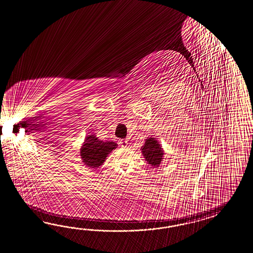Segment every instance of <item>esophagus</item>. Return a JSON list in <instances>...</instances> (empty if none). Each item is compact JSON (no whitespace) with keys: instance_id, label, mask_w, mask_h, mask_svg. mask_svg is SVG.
Wrapping results in <instances>:
<instances>
[{"instance_id":"34e87169","label":"esophagus","mask_w":253,"mask_h":253,"mask_svg":"<svg viewBox=\"0 0 253 253\" xmlns=\"http://www.w3.org/2000/svg\"><path fill=\"white\" fill-rule=\"evenodd\" d=\"M120 145L122 146V147H126L127 145H128V142L125 140V141H124V140H122V141H120Z\"/></svg>"}]
</instances>
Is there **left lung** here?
<instances>
[{"label": "left lung", "instance_id": "8db88e82", "mask_svg": "<svg viewBox=\"0 0 253 253\" xmlns=\"http://www.w3.org/2000/svg\"><path fill=\"white\" fill-rule=\"evenodd\" d=\"M141 150L144 159L151 167H158L160 166L161 162L164 159L165 152L156 138L152 136L148 137Z\"/></svg>", "mask_w": 253, "mask_h": 253}]
</instances>
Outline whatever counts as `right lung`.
<instances>
[{"label":"right lung","mask_w":253,"mask_h":253,"mask_svg":"<svg viewBox=\"0 0 253 253\" xmlns=\"http://www.w3.org/2000/svg\"><path fill=\"white\" fill-rule=\"evenodd\" d=\"M89 133L81 146V159L88 168H99L103 165L108 154L117 148L118 144L101 141L95 134Z\"/></svg>","instance_id":"add662e5"}]
</instances>
